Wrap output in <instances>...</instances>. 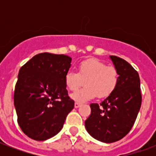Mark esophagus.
Instances as JSON below:
<instances>
[{
  "mask_svg": "<svg viewBox=\"0 0 156 156\" xmlns=\"http://www.w3.org/2000/svg\"><path fill=\"white\" fill-rule=\"evenodd\" d=\"M80 105H81V104L80 103H78V102H75V104H74V107L76 108H78L80 107Z\"/></svg>",
  "mask_w": 156,
  "mask_h": 156,
  "instance_id": "esophagus-1",
  "label": "esophagus"
}]
</instances>
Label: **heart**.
Returning <instances> with one entry per match:
<instances>
[{"instance_id":"1","label":"heart","mask_w":156,"mask_h":156,"mask_svg":"<svg viewBox=\"0 0 156 156\" xmlns=\"http://www.w3.org/2000/svg\"><path fill=\"white\" fill-rule=\"evenodd\" d=\"M119 81V73L114 67H107L105 63L95 58L87 59L78 66V73L68 71L64 76L66 87L72 91L80 86H86L71 94L77 102H86L98 95L99 98L108 97L114 92Z\"/></svg>"}]
</instances>
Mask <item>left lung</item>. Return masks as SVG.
<instances>
[{"label": "left lung", "mask_w": 156, "mask_h": 156, "mask_svg": "<svg viewBox=\"0 0 156 156\" xmlns=\"http://www.w3.org/2000/svg\"><path fill=\"white\" fill-rule=\"evenodd\" d=\"M119 73L116 88L100 105L91 104V115L85 128L92 137L113 143L130 131L141 106L140 80L137 71L128 62L109 56Z\"/></svg>", "instance_id": "1"}]
</instances>
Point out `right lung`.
<instances>
[{
	"mask_svg": "<svg viewBox=\"0 0 156 156\" xmlns=\"http://www.w3.org/2000/svg\"><path fill=\"white\" fill-rule=\"evenodd\" d=\"M71 62L67 55L44 52L19 70L14 92L17 123L32 140L42 141L56 135L74 107L64 82Z\"/></svg>",
	"mask_w": 156,
	"mask_h": 156,
	"instance_id": "right-lung-1",
	"label": "right lung"
}]
</instances>
